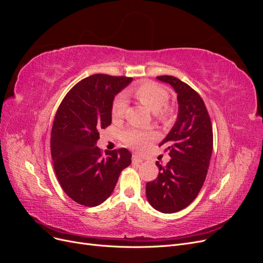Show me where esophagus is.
Returning <instances> with one entry per match:
<instances>
[{"mask_svg": "<svg viewBox=\"0 0 263 263\" xmlns=\"http://www.w3.org/2000/svg\"><path fill=\"white\" fill-rule=\"evenodd\" d=\"M132 160H133V162H134V163H137V164H139V163H141V162H142V159H141L140 157H138L137 155H133Z\"/></svg>", "mask_w": 263, "mask_h": 263, "instance_id": "1", "label": "esophagus"}]
</instances>
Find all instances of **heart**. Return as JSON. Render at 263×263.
<instances>
[{
	"label": "heart",
	"mask_w": 263,
	"mask_h": 263,
	"mask_svg": "<svg viewBox=\"0 0 263 263\" xmlns=\"http://www.w3.org/2000/svg\"><path fill=\"white\" fill-rule=\"evenodd\" d=\"M130 93L153 113H157V116L166 121L169 116L168 108L163 107L168 104L169 92L163 86L155 82H145L133 87ZM127 106V102L124 95H117L112 103V116L115 119L121 118ZM122 138L125 144L134 149H141L147 142L154 139L153 133L141 130L137 128H127L123 132Z\"/></svg>",
	"instance_id": "1"
}]
</instances>
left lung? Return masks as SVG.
Masks as SVG:
<instances>
[{"instance_id": "8db88e82", "label": "left lung", "mask_w": 263, "mask_h": 263, "mask_svg": "<svg viewBox=\"0 0 263 263\" xmlns=\"http://www.w3.org/2000/svg\"><path fill=\"white\" fill-rule=\"evenodd\" d=\"M178 94L177 122L160 142L169 150L165 166L158 161V178L146 184L153 208L170 214L185 209L200 192L208 174L213 151V128L202 98L192 87L172 76L157 77Z\"/></svg>"}]
</instances>
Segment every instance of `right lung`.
I'll use <instances>...</instances> for the list:
<instances>
[{
  "instance_id": "1",
  "label": "right lung",
  "mask_w": 263,
  "mask_h": 263,
  "mask_svg": "<svg viewBox=\"0 0 263 263\" xmlns=\"http://www.w3.org/2000/svg\"><path fill=\"white\" fill-rule=\"evenodd\" d=\"M133 78L93 74L71 89L55 113L50 139L55 176L66 194L79 204L98 206L114 191L121 172L132 163L126 148L97 146L100 130L112 123L115 95Z\"/></svg>"
}]
</instances>
